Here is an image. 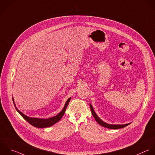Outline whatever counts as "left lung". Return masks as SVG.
<instances>
[{"instance_id": "8db88e82", "label": "left lung", "mask_w": 155, "mask_h": 155, "mask_svg": "<svg viewBox=\"0 0 155 155\" xmlns=\"http://www.w3.org/2000/svg\"><path fill=\"white\" fill-rule=\"evenodd\" d=\"M90 107H91V112H92V115L93 117L95 118L96 121L99 124H100L101 126H102L103 127H106V128H109V129H121V128H124V127H126L127 126L129 125V124H123V125H113V124H107L104 122H103L100 118H98V117L97 115V114L95 113L91 104H90Z\"/></svg>"}]
</instances>
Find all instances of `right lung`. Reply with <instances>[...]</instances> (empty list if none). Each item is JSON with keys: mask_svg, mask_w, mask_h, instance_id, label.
I'll use <instances>...</instances> for the list:
<instances>
[{"mask_svg": "<svg viewBox=\"0 0 155 155\" xmlns=\"http://www.w3.org/2000/svg\"><path fill=\"white\" fill-rule=\"evenodd\" d=\"M70 100H71V98H69L67 100L63 109L61 110V112L60 113H59L55 117H54L52 118H48V119H40V118H35L28 117L26 116L25 115H24L21 112H20L16 108L15 104H14V106H15L16 110H17V112L20 114V115L28 123H29L31 125L33 126L34 127H38V128H45V127H50V126L54 125V124H55L56 123H57L58 121H59L60 120V119L63 117V115L64 114V112H65L66 107H67V106H68V104L70 101Z\"/></svg>", "mask_w": 155, "mask_h": 155, "instance_id": "right-lung-1", "label": "right lung"}]
</instances>
